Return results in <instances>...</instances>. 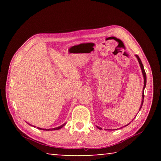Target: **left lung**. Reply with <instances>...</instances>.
I'll return each mask as SVG.
<instances>
[{"label": "left lung", "instance_id": "obj_1", "mask_svg": "<svg viewBox=\"0 0 161 161\" xmlns=\"http://www.w3.org/2000/svg\"><path fill=\"white\" fill-rule=\"evenodd\" d=\"M136 58H137V59H138V63H139V64H140V67H141V72H142L143 77V80H144V82H143V83H144V85H143V93H142V101H141V107H140V108H139V111H140L141 107H142V106H143V99H144V89L146 88V72H145V70H144L143 65V64H142V62H141V59L139 58V57H138V55H136ZM128 125H129V124H128L126 125V126H128ZM97 127L99 129H100V130L102 129L101 127H99V126H97Z\"/></svg>", "mask_w": 161, "mask_h": 161}]
</instances>
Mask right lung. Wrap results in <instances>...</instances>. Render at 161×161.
I'll use <instances>...</instances> for the list:
<instances>
[{"label":"right lung","instance_id":"right-lung-1","mask_svg":"<svg viewBox=\"0 0 161 161\" xmlns=\"http://www.w3.org/2000/svg\"><path fill=\"white\" fill-rule=\"evenodd\" d=\"M65 124H66V123H64V124H62V125H61L60 126H58V127H57V128H53V129H42V128H39V127H37L38 129H40V130H59V129H62V127L63 126H65ZM31 125V124H30ZM33 127H35V126H32Z\"/></svg>","mask_w":161,"mask_h":161}]
</instances>
